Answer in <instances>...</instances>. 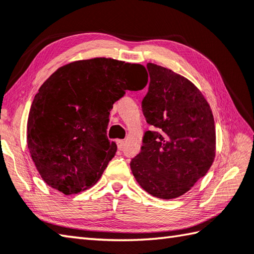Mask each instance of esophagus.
<instances>
[{
	"label": "esophagus",
	"instance_id": "34e87169",
	"mask_svg": "<svg viewBox=\"0 0 254 254\" xmlns=\"http://www.w3.org/2000/svg\"><path fill=\"white\" fill-rule=\"evenodd\" d=\"M117 145L119 150H122L124 146V141L123 140H117Z\"/></svg>",
	"mask_w": 254,
	"mask_h": 254
}]
</instances>
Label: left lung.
<instances>
[{
    "instance_id": "obj_1",
    "label": "left lung",
    "mask_w": 254,
    "mask_h": 254,
    "mask_svg": "<svg viewBox=\"0 0 254 254\" xmlns=\"http://www.w3.org/2000/svg\"><path fill=\"white\" fill-rule=\"evenodd\" d=\"M148 91L142 110L146 131L131 171L150 195L173 199L209 171L216 155L211 109L195 84L171 69L148 63Z\"/></svg>"
}]
</instances>
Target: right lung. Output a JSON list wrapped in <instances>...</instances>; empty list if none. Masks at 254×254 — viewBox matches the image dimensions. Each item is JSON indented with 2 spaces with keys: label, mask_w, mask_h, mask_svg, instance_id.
<instances>
[{
  "label": "right lung",
  "mask_w": 254,
  "mask_h": 254,
  "mask_svg": "<svg viewBox=\"0 0 254 254\" xmlns=\"http://www.w3.org/2000/svg\"><path fill=\"white\" fill-rule=\"evenodd\" d=\"M144 66L92 58L58 68L35 96L27 146L43 181L64 195L94 185L116 155L107 136L113 103L146 86Z\"/></svg>",
  "instance_id": "obj_1"
}]
</instances>
